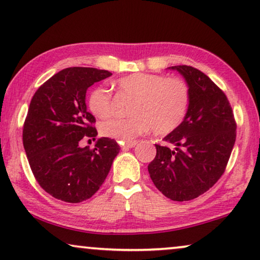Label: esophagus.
<instances>
[{"instance_id":"obj_1","label":"esophagus","mask_w":260,"mask_h":260,"mask_svg":"<svg viewBox=\"0 0 260 260\" xmlns=\"http://www.w3.org/2000/svg\"><path fill=\"white\" fill-rule=\"evenodd\" d=\"M120 144H121L122 149H128V148L134 147V146L138 144V141L134 140V141H128V142H120Z\"/></svg>"}]
</instances>
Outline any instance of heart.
<instances>
[{
    "label": "heart",
    "instance_id": "1",
    "mask_svg": "<svg viewBox=\"0 0 260 260\" xmlns=\"http://www.w3.org/2000/svg\"><path fill=\"white\" fill-rule=\"evenodd\" d=\"M123 94L134 98L131 104V118L109 119L100 125L101 134L120 142L134 140L153 129L155 134H167L182 122L189 107V87L179 78L133 73L114 82ZM88 107L99 119L108 118L113 112L112 94L104 86L89 94Z\"/></svg>",
    "mask_w": 260,
    "mask_h": 260
}]
</instances>
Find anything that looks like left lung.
<instances>
[{
	"label": "left lung",
	"instance_id": "obj_1",
	"mask_svg": "<svg viewBox=\"0 0 260 260\" xmlns=\"http://www.w3.org/2000/svg\"><path fill=\"white\" fill-rule=\"evenodd\" d=\"M184 76L189 107L182 122L164 138L173 145H155L148 165L155 187L174 202H187L208 191L225 172L236 142L237 125L225 93L199 69L168 67Z\"/></svg>",
	"mask_w": 260,
	"mask_h": 260
}]
</instances>
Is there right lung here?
I'll use <instances>...</instances> for the list:
<instances>
[{"mask_svg": "<svg viewBox=\"0 0 260 260\" xmlns=\"http://www.w3.org/2000/svg\"><path fill=\"white\" fill-rule=\"evenodd\" d=\"M112 73L88 67L62 69L39 87L23 125V147L39 185L66 203L94 196L107 178L120 147L100 138L95 148L80 147L83 137L95 140V118L87 111V89Z\"/></svg>", "mask_w": 260, "mask_h": 260, "instance_id": "right-lung-1", "label": "right lung"}]
</instances>
